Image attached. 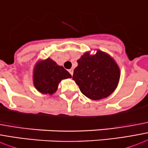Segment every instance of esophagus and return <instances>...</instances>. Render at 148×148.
Listing matches in <instances>:
<instances>
[{
    "instance_id": "esophagus-1",
    "label": "esophagus",
    "mask_w": 148,
    "mask_h": 148,
    "mask_svg": "<svg viewBox=\"0 0 148 148\" xmlns=\"http://www.w3.org/2000/svg\"><path fill=\"white\" fill-rule=\"evenodd\" d=\"M68 71H69V73H70L71 75H73V74H74V69H73V68H71V69H69V70H68Z\"/></svg>"
}]
</instances>
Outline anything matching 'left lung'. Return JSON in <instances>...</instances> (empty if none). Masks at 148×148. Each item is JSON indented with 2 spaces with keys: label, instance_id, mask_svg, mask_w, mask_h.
<instances>
[{
  "label": "left lung",
  "instance_id": "1",
  "mask_svg": "<svg viewBox=\"0 0 148 148\" xmlns=\"http://www.w3.org/2000/svg\"><path fill=\"white\" fill-rule=\"evenodd\" d=\"M73 80L83 94L93 100L106 98L113 93L119 81L120 69L112 58L97 50L90 55L86 51L77 60Z\"/></svg>",
  "mask_w": 148,
  "mask_h": 148
}]
</instances>
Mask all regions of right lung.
I'll list each match as a JSON object with an SVG mask.
<instances>
[{"instance_id": "1", "label": "right lung", "mask_w": 148, "mask_h": 148, "mask_svg": "<svg viewBox=\"0 0 148 148\" xmlns=\"http://www.w3.org/2000/svg\"><path fill=\"white\" fill-rule=\"evenodd\" d=\"M33 84L39 93L52 95L58 90L62 80L71 78V75L62 66L58 65L50 58L41 60L33 69Z\"/></svg>"}]
</instances>
